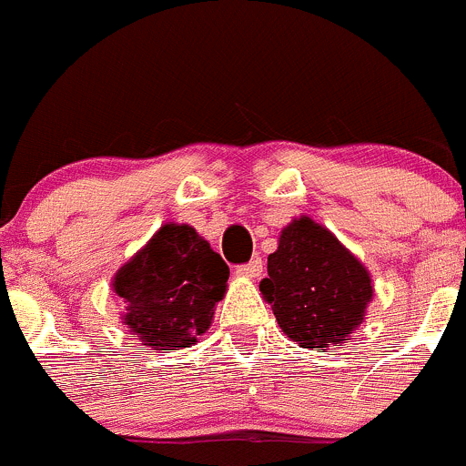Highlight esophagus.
Instances as JSON below:
<instances>
[{
	"mask_svg": "<svg viewBox=\"0 0 466 466\" xmlns=\"http://www.w3.org/2000/svg\"><path fill=\"white\" fill-rule=\"evenodd\" d=\"M235 274H238L239 279H258V276L262 274V260L260 258H253L247 265H239L238 269H235Z\"/></svg>",
	"mask_w": 466,
	"mask_h": 466,
	"instance_id": "1",
	"label": "esophagus"
}]
</instances>
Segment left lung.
I'll list each match as a JSON object with an SVG mask.
<instances>
[{
    "instance_id": "1",
    "label": "left lung",
    "mask_w": 466,
    "mask_h": 466,
    "mask_svg": "<svg viewBox=\"0 0 466 466\" xmlns=\"http://www.w3.org/2000/svg\"><path fill=\"white\" fill-rule=\"evenodd\" d=\"M260 292L292 342L326 351L342 347L374 297L370 271L329 228L299 218L267 258Z\"/></svg>"
}]
</instances>
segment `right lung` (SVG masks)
<instances>
[{
    "label": "right lung",
    "mask_w": 466,
    "mask_h": 466,
    "mask_svg": "<svg viewBox=\"0 0 466 466\" xmlns=\"http://www.w3.org/2000/svg\"><path fill=\"white\" fill-rule=\"evenodd\" d=\"M228 267L187 224H163L113 279L131 338L169 353L197 342L227 292Z\"/></svg>",
    "instance_id": "obj_1"
}]
</instances>
